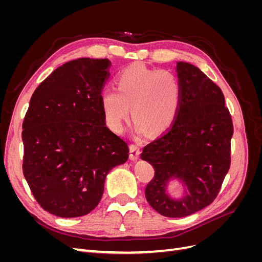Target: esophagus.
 I'll return each instance as SVG.
<instances>
[{"mask_svg":"<svg viewBox=\"0 0 262 262\" xmlns=\"http://www.w3.org/2000/svg\"><path fill=\"white\" fill-rule=\"evenodd\" d=\"M130 153L129 156L132 161H136L140 156V145L138 143H132L130 144Z\"/></svg>","mask_w":262,"mask_h":262,"instance_id":"34e87169","label":"esophagus"}]
</instances>
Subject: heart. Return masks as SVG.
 I'll return each mask as SVG.
<instances>
[{"instance_id":"heart-1","label":"heart","mask_w":262,"mask_h":262,"mask_svg":"<svg viewBox=\"0 0 262 262\" xmlns=\"http://www.w3.org/2000/svg\"><path fill=\"white\" fill-rule=\"evenodd\" d=\"M116 90L101 93L100 102L105 121L119 132L128 120L130 108L138 130L160 134L175 122L181 101L178 76L169 70L148 69L134 63L116 78Z\"/></svg>"}]
</instances>
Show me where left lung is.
Masks as SVG:
<instances>
[{
	"mask_svg": "<svg viewBox=\"0 0 262 262\" xmlns=\"http://www.w3.org/2000/svg\"><path fill=\"white\" fill-rule=\"evenodd\" d=\"M181 101L168 130L143 148L141 158L154 167L145 188L146 200L167 217H184L211 204L217 196L231 166L233 120L224 95L200 69L177 63ZM171 177L189 189L185 200L175 202L164 193Z\"/></svg>",
	"mask_w": 262,
	"mask_h": 262,
	"instance_id": "8db88e82",
	"label": "left lung"
}]
</instances>
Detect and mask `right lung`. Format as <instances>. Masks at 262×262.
Returning <instances> with one entry per match:
<instances>
[{
    "instance_id": "obj_1",
    "label": "right lung",
    "mask_w": 262,
    "mask_h": 262,
    "mask_svg": "<svg viewBox=\"0 0 262 262\" xmlns=\"http://www.w3.org/2000/svg\"><path fill=\"white\" fill-rule=\"evenodd\" d=\"M108 59L67 62L42 81L24 118L23 172L40 207L77 217L97 207L107 173L129 156L106 125L100 96Z\"/></svg>"
}]
</instances>
